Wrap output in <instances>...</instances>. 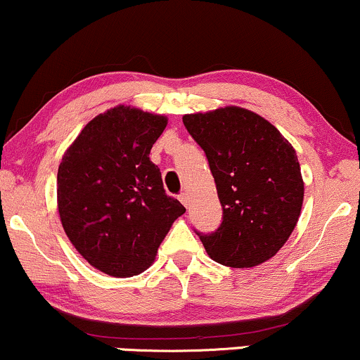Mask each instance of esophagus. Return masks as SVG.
Masks as SVG:
<instances>
[{"mask_svg": "<svg viewBox=\"0 0 360 360\" xmlns=\"http://www.w3.org/2000/svg\"><path fill=\"white\" fill-rule=\"evenodd\" d=\"M180 202L184 203L185 207H188V203H190V197H188V193H181V195H180Z\"/></svg>", "mask_w": 360, "mask_h": 360, "instance_id": "34e87169", "label": "esophagus"}]
</instances>
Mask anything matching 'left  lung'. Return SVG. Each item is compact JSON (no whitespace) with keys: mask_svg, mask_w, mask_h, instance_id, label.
<instances>
[{"mask_svg":"<svg viewBox=\"0 0 360 360\" xmlns=\"http://www.w3.org/2000/svg\"><path fill=\"white\" fill-rule=\"evenodd\" d=\"M184 125L207 155L224 208L219 230L198 233L208 257L233 269L272 259L302 210L294 146L272 123L240 106L184 115Z\"/></svg>","mask_w":360,"mask_h":360,"instance_id":"left-lung-1","label":"left lung"}]
</instances>
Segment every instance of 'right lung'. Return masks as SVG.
<instances>
[{
  "label": "right lung",
  "instance_id": "obj_1",
  "mask_svg": "<svg viewBox=\"0 0 360 360\" xmlns=\"http://www.w3.org/2000/svg\"><path fill=\"white\" fill-rule=\"evenodd\" d=\"M167 123L165 115L118 105L86 123L58 167L65 233L91 267L110 277L145 272L185 214L150 160Z\"/></svg>",
  "mask_w": 360,
  "mask_h": 360
}]
</instances>
